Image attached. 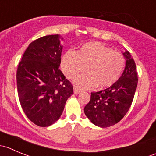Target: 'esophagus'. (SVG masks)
<instances>
[{"mask_svg":"<svg viewBox=\"0 0 156 156\" xmlns=\"http://www.w3.org/2000/svg\"><path fill=\"white\" fill-rule=\"evenodd\" d=\"M80 92H81V90H80V89H78V87H75V88H74V93H75V94H79Z\"/></svg>","mask_w":156,"mask_h":156,"instance_id":"esophagus-1","label":"esophagus"}]
</instances>
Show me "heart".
<instances>
[{
  "label": "heart",
  "mask_w": 156,
  "mask_h": 156,
  "mask_svg": "<svg viewBox=\"0 0 156 156\" xmlns=\"http://www.w3.org/2000/svg\"><path fill=\"white\" fill-rule=\"evenodd\" d=\"M125 63L121 53L99 42H90L82 45L78 52L68 50L62 58L61 68L70 79L86 68L87 73L80 75L75 81L79 87L91 88L97 84L100 87H108L120 78Z\"/></svg>",
  "instance_id": "b5f03b06"
}]
</instances>
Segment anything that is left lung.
Returning <instances> with one entry per match:
<instances>
[{
	"label": "left lung",
	"mask_w": 156,
	"mask_h": 156,
	"mask_svg": "<svg viewBox=\"0 0 156 156\" xmlns=\"http://www.w3.org/2000/svg\"><path fill=\"white\" fill-rule=\"evenodd\" d=\"M125 68L119 79L103 90L92 92L84 113L94 125L107 127L120 122L133 102L137 87L136 64L128 51L123 53Z\"/></svg>",
	"instance_id": "1"
}]
</instances>
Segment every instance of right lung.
I'll list each match as a JSON object with an SVG mask.
<instances>
[{
    "instance_id": "add662e5",
    "label": "right lung",
    "mask_w": 156,
    "mask_h": 156,
    "mask_svg": "<svg viewBox=\"0 0 156 156\" xmlns=\"http://www.w3.org/2000/svg\"><path fill=\"white\" fill-rule=\"evenodd\" d=\"M59 34L44 36L31 42L16 72L17 91L23 112L31 122L48 127L62 115L73 87L60 69Z\"/></svg>"
}]
</instances>
